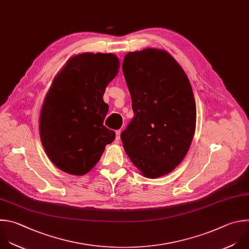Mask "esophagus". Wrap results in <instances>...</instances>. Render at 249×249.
<instances>
[{"label": "esophagus", "mask_w": 249, "mask_h": 249, "mask_svg": "<svg viewBox=\"0 0 249 249\" xmlns=\"http://www.w3.org/2000/svg\"><path fill=\"white\" fill-rule=\"evenodd\" d=\"M115 133H116V138H115V140H116V142H119V141H120V135H121V131H120V130H117Z\"/></svg>", "instance_id": "34e87169"}]
</instances>
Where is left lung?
Masks as SVG:
<instances>
[{"mask_svg":"<svg viewBox=\"0 0 249 249\" xmlns=\"http://www.w3.org/2000/svg\"><path fill=\"white\" fill-rule=\"evenodd\" d=\"M122 70L134 111L121 133L123 147L143 177L166 175L185 158L196 132L190 80L169 53L154 48L125 54Z\"/></svg>","mask_w":249,"mask_h":249,"instance_id":"left-lung-1","label":"left lung"}]
</instances>
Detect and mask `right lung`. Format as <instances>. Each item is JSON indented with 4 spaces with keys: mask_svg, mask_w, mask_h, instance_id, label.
Returning <instances> with one entry per match:
<instances>
[{
    "mask_svg": "<svg viewBox=\"0 0 249 249\" xmlns=\"http://www.w3.org/2000/svg\"><path fill=\"white\" fill-rule=\"evenodd\" d=\"M113 53H83L70 57L53 80L40 113L43 147L55 166L82 176L100 160L115 133L104 126L106 88L118 73Z\"/></svg>",
    "mask_w": 249,
    "mask_h": 249,
    "instance_id": "1",
    "label": "right lung"
}]
</instances>
